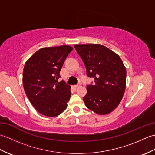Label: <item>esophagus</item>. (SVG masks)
<instances>
[{"label":"esophagus","mask_w":155,"mask_h":155,"mask_svg":"<svg viewBox=\"0 0 155 155\" xmlns=\"http://www.w3.org/2000/svg\"><path fill=\"white\" fill-rule=\"evenodd\" d=\"M81 87V85L80 84H78V85H74V86L73 87L74 88H79Z\"/></svg>","instance_id":"obj_1"}]
</instances>
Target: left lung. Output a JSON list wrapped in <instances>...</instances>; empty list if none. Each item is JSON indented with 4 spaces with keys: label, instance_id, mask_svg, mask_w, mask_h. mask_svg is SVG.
Masks as SVG:
<instances>
[{
    "label": "left lung",
    "instance_id": "obj_1",
    "mask_svg": "<svg viewBox=\"0 0 155 155\" xmlns=\"http://www.w3.org/2000/svg\"><path fill=\"white\" fill-rule=\"evenodd\" d=\"M88 77L94 84L87 85L83 97L86 107L98 114H107L117 107L126 87L127 71L121 58L109 48L98 44L75 45Z\"/></svg>",
    "mask_w": 155,
    "mask_h": 155
}]
</instances>
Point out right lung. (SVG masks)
<instances>
[{"instance_id": "obj_1", "label": "right lung", "mask_w": 155, "mask_h": 155, "mask_svg": "<svg viewBox=\"0 0 155 155\" xmlns=\"http://www.w3.org/2000/svg\"><path fill=\"white\" fill-rule=\"evenodd\" d=\"M72 49L67 45L42 48L26 62L22 75L25 93L32 106L45 116L57 117L67 107L71 87L58 79Z\"/></svg>"}]
</instances>
